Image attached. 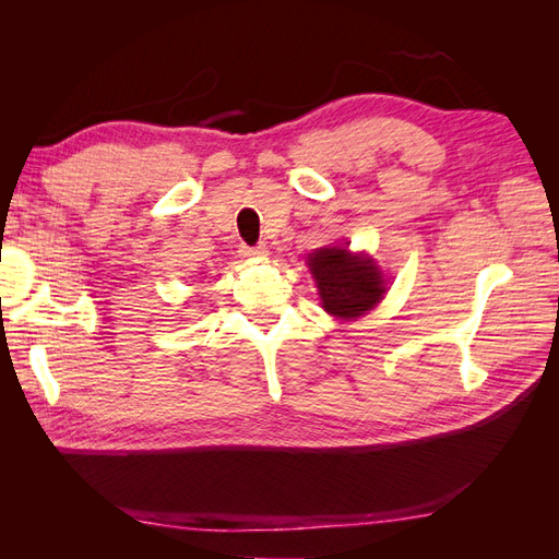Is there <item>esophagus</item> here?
<instances>
[{
  "instance_id": "obj_1",
  "label": "esophagus",
  "mask_w": 559,
  "mask_h": 559,
  "mask_svg": "<svg viewBox=\"0 0 559 559\" xmlns=\"http://www.w3.org/2000/svg\"><path fill=\"white\" fill-rule=\"evenodd\" d=\"M240 257H242V259H249V261L265 259V257H267V247H265V245H257V247L242 245V247H240Z\"/></svg>"
}]
</instances>
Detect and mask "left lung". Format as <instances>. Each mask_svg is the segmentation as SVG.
Listing matches in <instances>:
<instances>
[{
	"mask_svg": "<svg viewBox=\"0 0 559 559\" xmlns=\"http://www.w3.org/2000/svg\"><path fill=\"white\" fill-rule=\"evenodd\" d=\"M321 308L337 319H357L373 310L386 294L378 263L345 247H321L308 257Z\"/></svg>",
	"mask_w": 559,
	"mask_h": 559,
	"instance_id": "left-lung-1",
	"label": "left lung"
}]
</instances>
